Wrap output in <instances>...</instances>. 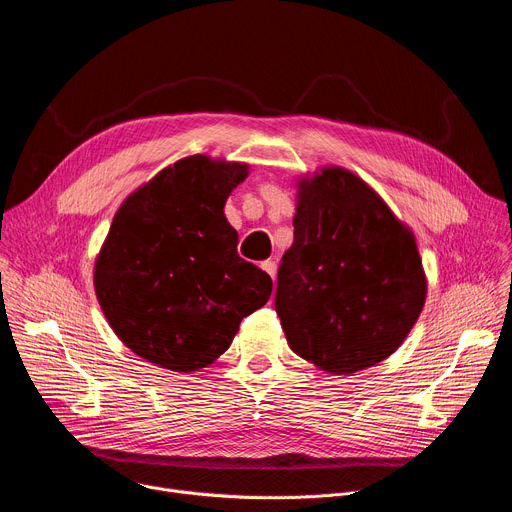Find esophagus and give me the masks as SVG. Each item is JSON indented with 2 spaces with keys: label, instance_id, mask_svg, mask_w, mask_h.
I'll return each instance as SVG.
<instances>
[{
  "label": "esophagus",
  "instance_id": "esophagus-1",
  "mask_svg": "<svg viewBox=\"0 0 512 512\" xmlns=\"http://www.w3.org/2000/svg\"><path fill=\"white\" fill-rule=\"evenodd\" d=\"M261 269H263V271H267V273L275 279V273H277V263H275V261H271V259L263 261V263H261Z\"/></svg>",
  "mask_w": 512,
  "mask_h": 512
}]
</instances>
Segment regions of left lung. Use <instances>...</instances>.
<instances>
[{
    "label": "left lung",
    "instance_id": "8db88e82",
    "mask_svg": "<svg viewBox=\"0 0 512 512\" xmlns=\"http://www.w3.org/2000/svg\"><path fill=\"white\" fill-rule=\"evenodd\" d=\"M423 302L415 239L367 184L342 168L300 184L275 289L291 350L334 375L362 371L399 348Z\"/></svg>",
    "mask_w": 512,
    "mask_h": 512
}]
</instances>
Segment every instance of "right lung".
I'll return each mask as SVG.
<instances>
[{
    "label": "right lung",
    "instance_id": "obj_1",
    "mask_svg": "<svg viewBox=\"0 0 512 512\" xmlns=\"http://www.w3.org/2000/svg\"><path fill=\"white\" fill-rule=\"evenodd\" d=\"M247 166L192 156L162 170L117 210L95 265L99 304L141 358L176 373L206 367L273 281L237 253L223 206Z\"/></svg>",
    "mask_w": 512,
    "mask_h": 512
}]
</instances>
